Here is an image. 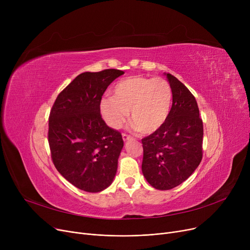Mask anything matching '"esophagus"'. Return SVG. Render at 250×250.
<instances>
[{
  "label": "esophagus",
  "instance_id": "esophagus-1",
  "mask_svg": "<svg viewBox=\"0 0 250 250\" xmlns=\"http://www.w3.org/2000/svg\"><path fill=\"white\" fill-rule=\"evenodd\" d=\"M123 139H124V141L125 142V141H128V140L132 139V137H130V136L127 135V134H125V133H124V134H123Z\"/></svg>",
  "mask_w": 250,
  "mask_h": 250
}]
</instances>
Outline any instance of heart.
<instances>
[{
	"mask_svg": "<svg viewBox=\"0 0 250 250\" xmlns=\"http://www.w3.org/2000/svg\"><path fill=\"white\" fill-rule=\"evenodd\" d=\"M172 104V89L163 78L132 76L123 79L113 88V96L100 101L103 120L113 127H121L128 110L142 134H152L167 121Z\"/></svg>",
	"mask_w": 250,
	"mask_h": 250,
	"instance_id": "b5f03b06",
	"label": "heart"
}]
</instances>
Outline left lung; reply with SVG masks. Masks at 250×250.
Masks as SVG:
<instances>
[{"mask_svg": "<svg viewBox=\"0 0 250 250\" xmlns=\"http://www.w3.org/2000/svg\"><path fill=\"white\" fill-rule=\"evenodd\" d=\"M172 106L165 124L142 139V171L150 185L171 189L187 180L203 158L204 126L198 103L177 78L167 74Z\"/></svg>", "mask_w": 250, "mask_h": 250, "instance_id": "1", "label": "left lung"}]
</instances>
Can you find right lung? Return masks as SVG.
<instances>
[{
  "instance_id": "add662e5",
  "label": "right lung",
  "mask_w": 250,
  "mask_h": 250,
  "mask_svg": "<svg viewBox=\"0 0 250 250\" xmlns=\"http://www.w3.org/2000/svg\"><path fill=\"white\" fill-rule=\"evenodd\" d=\"M124 71L85 72L58 95L48 118L50 155L58 171L88 192L108 188L124 147L122 134L102 120V95Z\"/></svg>"
}]
</instances>
